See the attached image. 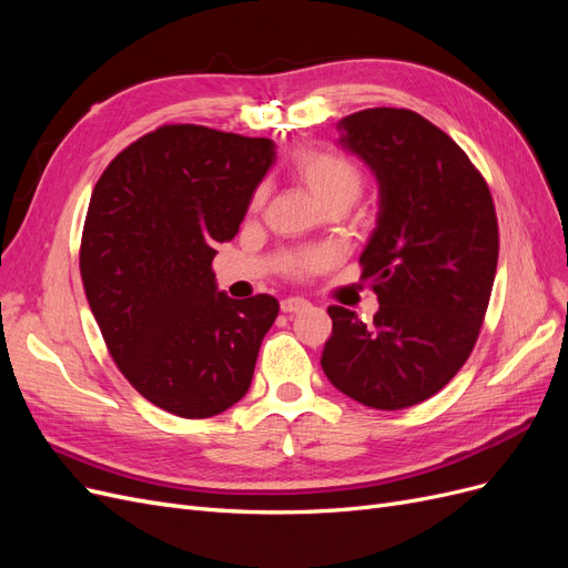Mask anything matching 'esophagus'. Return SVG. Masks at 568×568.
Instances as JSON below:
<instances>
[{
	"mask_svg": "<svg viewBox=\"0 0 568 568\" xmlns=\"http://www.w3.org/2000/svg\"><path fill=\"white\" fill-rule=\"evenodd\" d=\"M282 313H286V315H294V313H301V311H305V307H311V303H307L305 298H298V296H288V298H284L282 301Z\"/></svg>",
	"mask_w": 568,
	"mask_h": 568,
	"instance_id": "esophagus-1",
	"label": "esophagus"
}]
</instances>
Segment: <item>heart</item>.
Instances as JSON below:
<instances>
[{"label":"heart","instance_id":"obj_1","mask_svg":"<svg viewBox=\"0 0 568 568\" xmlns=\"http://www.w3.org/2000/svg\"><path fill=\"white\" fill-rule=\"evenodd\" d=\"M291 170L294 175L311 189V194L322 209H346L351 205L365 186V173L351 156L336 149L322 146H303L291 159ZM265 192L257 189L253 196V209L263 203ZM322 257L317 253H301L294 255L286 265L288 274L311 272L320 265Z\"/></svg>","mask_w":568,"mask_h":568}]
</instances>
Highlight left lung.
<instances>
[{"instance_id":"obj_1","label":"left lung","mask_w":568,"mask_h":568,"mask_svg":"<svg viewBox=\"0 0 568 568\" xmlns=\"http://www.w3.org/2000/svg\"><path fill=\"white\" fill-rule=\"evenodd\" d=\"M336 128L379 182L359 255L379 313L367 324L332 305L322 369L357 403L405 409L436 395L476 346L500 251L495 205L467 153L415 111L365 109Z\"/></svg>"}]
</instances>
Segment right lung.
Masks as SVG:
<instances>
[{
    "label": "right lung",
    "instance_id": "obj_1",
    "mask_svg": "<svg viewBox=\"0 0 568 568\" xmlns=\"http://www.w3.org/2000/svg\"><path fill=\"white\" fill-rule=\"evenodd\" d=\"M274 159L265 136L163 125L120 151L94 186L84 294L118 369L170 415H220L251 386L280 303L222 294L213 257Z\"/></svg>",
    "mask_w": 568,
    "mask_h": 568
}]
</instances>
